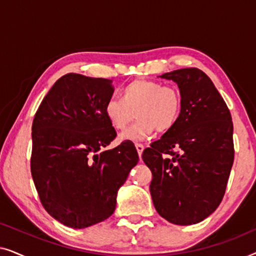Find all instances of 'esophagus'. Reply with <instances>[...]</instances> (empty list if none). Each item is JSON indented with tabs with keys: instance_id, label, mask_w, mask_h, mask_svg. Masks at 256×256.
I'll use <instances>...</instances> for the list:
<instances>
[{
	"instance_id": "esophagus-1",
	"label": "esophagus",
	"mask_w": 256,
	"mask_h": 256,
	"mask_svg": "<svg viewBox=\"0 0 256 256\" xmlns=\"http://www.w3.org/2000/svg\"><path fill=\"white\" fill-rule=\"evenodd\" d=\"M135 146H136V150H138V156L141 157L143 150H144V146H143V144H141V143H136Z\"/></svg>"
}]
</instances>
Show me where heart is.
Returning <instances> with one entry per match:
<instances>
[{
	"mask_svg": "<svg viewBox=\"0 0 256 256\" xmlns=\"http://www.w3.org/2000/svg\"><path fill=\"white\" fill-rule=\"evenodd\" d=\"M121 99L112 98L104 104V115L114 129L124 132L135 118L138 121L122 138L144 140L154 132H166L178 122L182 112V94L176 87L158 82L136 79L120 92Z\"/></svg>",
	"mask_w": 256,
	"mask_h": 256,
	"instance_id": "obj_1",
	"label": "heart"
}]
</instances>
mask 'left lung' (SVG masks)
I'll list each match as a JSON object with an SVG mask.
<instances>
[{
  "instance_id": "obj_1",
  "label": "left lung",
  "mask_w": 256,
  "mask_h": 256,
  "mask_svg": "<svg viewBox=\"0 0 256 256\" xmlns=\"http://www.w3.org/2000/svg\"><path fill=\"white\" fill-rule=\"evenodd\" d=\"M160 78L182 94L176 126L146 148L156 211L174 225L200 222L218 208L234 160L233 122L212 80L199 68H180Z\"/></svg>"
}]
</instances>
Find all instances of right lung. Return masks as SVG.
<instances>
[{
    "label": "right lung",
    "mask_w": 256,
    "mask_h": 256,
    "mask_svg": "<svg viewBox=\"0 0 256 256\" xmlns=\"http://www.w3.org/2000/svg\"><path fill=\"white\" fill-rule=\"evenodd\" d=\"M112 80L68 73L32 122L31 174L42 205L59 222L85 228L113 214L118 191L138 162L134 143L101 149L116 138L104 115Z\"/></svg>",
    "instance_id": "right-lung-1"
}]
</instances>
